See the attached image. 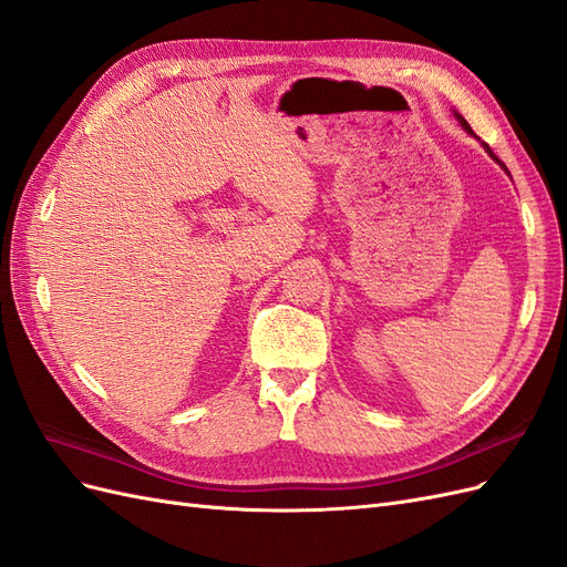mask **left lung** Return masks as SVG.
Returning a JSON list of instances; mask_svg holds the SVG:
<instances>
[{
    "label": "left lung",
    "instance_id": "obj_1",
    "mask_svg": "<svg viewBox=\"0 0 567 567\" xmlns=\"http://www.w3.org/2000/svg\"><path fill=\"white\" fill-rule=\"evenodd\" d=\"M454 117H456V120H458V125H461V127H463V130H466V132H468V134H473V130H471V125H468V123H466V120H463V115H458V113H456V111H454ZM483 148H485V151H487V153H489V158H492V161H496V163H499V165H502V167H504V169H506V165H504V163H502V161H499V158H496V156H494V153H492V148H489V146H487V144H483ZM506 175H508V169H506Z\"/></svg>",
    "mask_w": 567,
    "mask_h": 567
}]
</instances>
